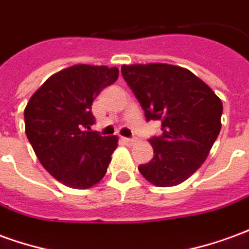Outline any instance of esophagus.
<instances>
[{
	"instance_id": "esophagus-1",
	"label": "esophagus",
	"mask_w": 249,
	"mask_h": 249,
	"mask_svg": "<svg viewBox=\"0 0 249 249\" xmlns=\"http://www.w3.org/2000/svg\"><path fill=\"white\" fill-rule=\"evenodd\" d=\"M121 141L125 142V144H128V145H132L136 140L133 139V137H121Z\"/></svg>"
}]
</instances>
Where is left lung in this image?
I'll return each mask as SVG.
<instances>
[{
  "mask_svg": "<svg viewBox=\"0 0 249 249\" xmlns=\"http://www.w3.org/2000/svg\"><path fill=\"white\" fill-rule=\"evenodd\" d=\"M125 82L140 103L146 121L160 120L153 136V159L139 165L157 187L185 181L205 161L221 129L223 104L192 71L168 64L124 65Z\"/></svg>",
  "mask_w": 249,
  "mask_h": 249,
  "instance_id": "8db88e82",
  "label": "left lung"
}]
</instances>
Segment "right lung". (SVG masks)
Returning a JSON list of instances; mask_svg holds the SVG:
<instances>
[{"mask_svg": "<svg viewBox=\"0 0 249 249\" xmlns=\"http://www.w3.org/2000/svg\"><path fill=\"white\" fill-rule=\"evenodd\" d=\"M117 77L116 66H71L49 77L25 108V132L36 155L68 187L87 189L107 173L117 137L90 129L92 104Z\"/></svg>", "mask_w": 249, "mask_h": 249, "instance_id": "obj_1", "label": "right lung"}]
</instances>
